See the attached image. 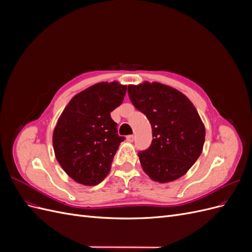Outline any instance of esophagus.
Here are the masks:
<instances>
[{
    "label": "esophagus",
    "mask_w": 252,
    "mask_h": 252,
    "mask_svg": "<svg viewBox=\"0 0 252 252\" xmlns=\"http://www.w3.org/2000/svg\"><path fill=\"white\" fill-rule=\"evenodd\" d=\"M126 140L128 141V142H133V140H134V135L133 134H130V135H127V138H126Z\"/></svg>",
    "instance_id": "1"
}]
</instances>
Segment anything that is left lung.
<instances>
[{"mask_svg":"<svg viewBox=\"0 0 252 252\" xmlns=\"http://www.w3.org/2000/svg\"><path fill=\"white\" fill-rule=\"evenodd\" d=\"M131 103L151 124L152 142L139 152L151 180L168 183L184 175L202 154L205 126L193 104L179 90L161 83L129 85Z\"/></svg>","mask_w":252,"mask_h":252,"instance_id":"8db88e82","label":"left lung"}]
</instances>
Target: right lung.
Segmentation results:
<instances>
[{"label":"right lung","mask_w":252,"mask_h":252,"mask_svg":"<svg viewBox=\"0 0 252 252\" xmlns=\"http://www.w3.org/2000/svg\"><path fill=\"white\" fill-rule=\"evenodd\" d=\"M127 86L102 82L74 95L53 130V150L59 164L80 184L94 186L110 171L124 136L118 134L110 112L124 100Z\"/></svg>","instance_id":"right-lung-1"}]
</instances>
